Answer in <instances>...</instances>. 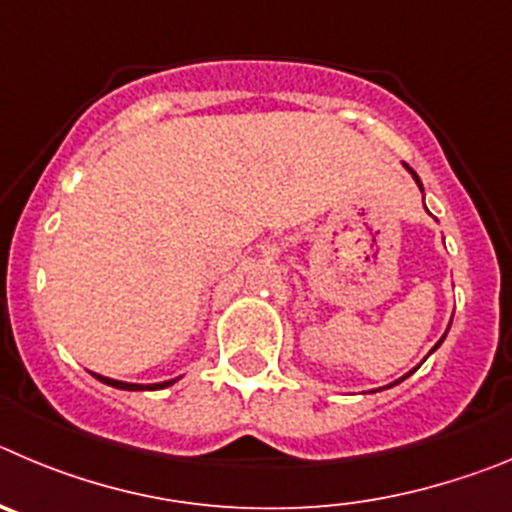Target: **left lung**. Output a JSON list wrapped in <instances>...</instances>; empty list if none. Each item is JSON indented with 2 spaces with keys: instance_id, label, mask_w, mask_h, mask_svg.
<instances>
[{
  "instance_id": "8db88e82",
  "label": "left lung",
  "mask_w": 512,
  "mask_h": 512,
  "mask_svg": "<svg viewBox=\"0 0 512 512\" xmlns=\"http://www.w3.org/2000/svg\"><path fill=\"white\" fill-rule=\"evenodd\" d=\"M405 170H408V173H411V176H413V181H416V186L421 188V193H423V183H421V178L416 176V170H411V168H408V165H405ZM446 331H449V329H446ZM444 336H446V334H444ZM444 336H441L439 342H436V347H434V349H439V347H441V342H444ZM434 349H431V352H434ZM431 352H428V354H431ZM408 375H411V372H408ZM408 375H403V377H400V380L390 382V385H385V388H393V385H398V382H403L405 377H408ZM385 388H382V390H385ZM372 393H375V390H372Z\"/></svg>"
}]
</instances>
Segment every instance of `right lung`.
Masks as SVG:
<instances>
[{
	"label": "right lung",
	"mask_w": 512,
	"mask_h": 512,
	"mask_svg": "<svg viewBox=\"0 0 512 512\" xmlns=\"http://www.w3.org/2000/svg\"><path fill=\"white\" fill-rule=\"evenodd\" d=\"M91 375L96 377L99 382H104V385H112V388L117 390H163L168 388V385H173V382L178 380H165V382H150V385H140V382H124V380H112V377H104V375H96V372H91Z\"/></svg>",
	"instance_id": "obj_1"
}]
</instances>
